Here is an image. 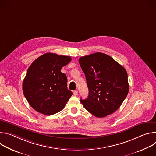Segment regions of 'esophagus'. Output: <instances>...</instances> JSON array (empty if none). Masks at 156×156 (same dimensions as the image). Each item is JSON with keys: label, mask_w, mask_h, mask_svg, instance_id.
<instances>
[{"label": "esophagus", "mask_w": 156, "mask_h": 156, "mask_svg": "<svg viewBox=\"0 0 156 156\" xmlns=\"http://www.w3.org/2000/svg\"><path fill=\"white\" fill-rule=\"evenodd\" d=\"M73 94H74L75 96H76V95L78 94V91H77V90H75V91H73Z\"/></svg>", "instance_id": "34e87169"}]
</instances>
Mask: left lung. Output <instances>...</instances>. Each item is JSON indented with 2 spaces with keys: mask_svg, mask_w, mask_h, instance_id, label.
<instances>
[{
  "mask_svg": "<svg viewBox=\"0 0 156 156\" xmlns=\"http://www.w3.org/2000/svg\"><path fill=\"white\" fill-rule=\"evenodd\" d=\"M79 63L89 90L87 98L80 99L84 108L99 118L115 112L129 91L125 68L112 57L101 52L81 57Z\"/></svg>",
  "mask_w": 156,
  "mask_h": 156,
  "instance_id": "left-lung-1",
  "label": "left lung"
}]
</instances>
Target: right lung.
<instances>
[{"mask_svg": "<svg viewBox=\"0 0 156 156\" xmlns=\"http://www.w3.org/2000/svg\"><path fill=\"white\" fill-rule=\"evenodd\" d=\"M72 60L70 56L46 53L30 66L23 83V92L37 112L51 115L62 110L73 93L67 89V78L60 71Z\"/></svg>", "mask_w": 156, "mask_h": 156, "instance_id": "right-lung-1", "label": "right lung"}]
</instances>
